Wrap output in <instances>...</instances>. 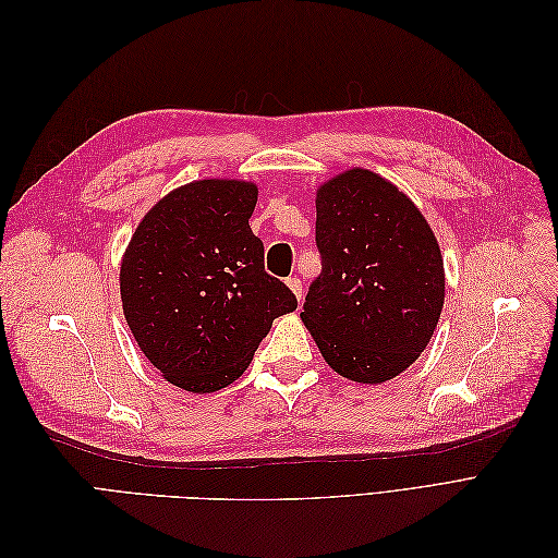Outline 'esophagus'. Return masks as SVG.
I'll return each instance as SVG.
<instances>
[{
    "label": "esophagus",
    "mask_w": 558,
    "mask_h": 558,
    "mask_svg": "<svg viewBox=\"0 0 558 558\" xmlns=\"http://www.w3.org/2000/svg\"><path fill=\"white\" fill-rule=\"evenodd\" d=\"M286 286H289V289L293 291V295H295L298 300H302V293H305V289H302V281H300L298 277H289V279H286Z\"/></svg>",
    "instance_id": "obj_1"
}]
</instances>
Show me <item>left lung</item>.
Here are the masks:
<instances>
[{
  "mask_svg": "<svg viewBox=\"0 0 558 558\" xmlns=\"http://www.w3.org/2000/svg\"><path fill=\"white\" fill-rule=\"evenodd\" d=\"M320 275L300 312L320 356L351 381L381 384L424 351L445 305V263L424 214L353 167L316 191Z\"/></svg>",
  "mask_w": 558,
  "mask_h": 558,
  "instance_id": "1",
  "label": "left lung"
}]
</instances>
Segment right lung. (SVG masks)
I'll return each instance as SVG.
<instances>
[{
	"label": "right lung",
	"instance_id": "right-lung-1",
	"mask_svg": "<svg viewBox=\"0 0 558 558\" xmlns=\"http://www.w3.org/2000/svg\"><path fill=\"white\" fill-rule=\"evenodd\" d=\"M258 185L202 179L165 195L134 230L121 263L128 326L160 375L191 393L226 388L248 367L289 286L265 272L251 232Z\"/></svg>",
	"mask_w": 558,
	"mask_h": 558
}]
</instances>
